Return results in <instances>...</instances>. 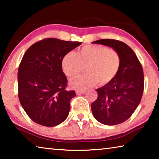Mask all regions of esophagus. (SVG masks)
<instances>
[{
	"label": "esophagus",
	"mask_w": 159,
	"mask_h": 159,
	"mask_svg": "<svg viewBox=\"0 0 159 159\" xmlns=\"http://www.w3.org/2000/svg\"><path fill=\"white\" fill-rule=\"evenodd\" d=\"M85 93V90H76V93L77 95H82V94H84Z\"/></svg>",
	"instance_id": "obj_1"
}]
</instances>
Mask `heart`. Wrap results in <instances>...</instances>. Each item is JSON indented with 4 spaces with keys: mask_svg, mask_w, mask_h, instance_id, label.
Segmentation results:
<instances>
[{
    "mask_svg": "<svg viewBox=\"0 0 159 159\" xmlns=\"http://www.w3.org/2000/svg\"><path fill=\"white\" fill-rule=\"evenodd\" d=\"M121 65V58L116 50L102 45L83 46L79 54L70 51L61 61V68L67 76L82 72L86 66L88 73L70 80L69 84L76 89H84L99 83L107 85L117 76Z\"/></svg>",
    "mask_w": 159,
    "mask_h": 159,
    "instance_id": "heart-1",
    "label": "heart"
}]
</instances>
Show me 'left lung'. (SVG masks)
Here are the masks:
<instances>
[{"label":"left lung","mask_w":159,"mask_h":159,"mask_svg":"<svg viewBox=\"0 0 159 159\" xmlns=\"http://www.w3.org/2000/svg\"><path fill=\"white\" fill-rule=\"evenodd\" d=\"M116 50L121 58L117 76L98 89V98L91 104L95 119L102 124H120L130 118L141 101L144 91L143 69L135 53L127 44L113 39L93 42Z\"/></svg>","instance_id":"8db88e82"}]
</instances>
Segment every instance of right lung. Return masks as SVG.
<instances>
[{
	"mask_svg": "<svg viewBox=\"0 0 159 159\" xmlns=\"http://www.w3.org/2000/svg\"><path fill=\"white\" fill-rule=\"evenodd\" d=\"M81 42L49 38L29 47L18 69V96L26 114L35 123L53 127L66 120L74 90L67 91L61 68L66 53Z\"/></svg>",
	"mask_w": 159,
	"mask_h": 159,
	"instance_id": "right-lung-1",
	"label": "right lung"
}]
</instances>
